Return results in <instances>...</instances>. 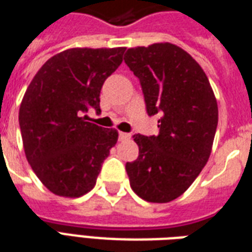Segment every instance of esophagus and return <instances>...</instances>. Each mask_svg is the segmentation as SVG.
Here are the masks:
<instances>
[{
    "instance_id": "1",
    "label": "esophagus",
    "mask_w": 252,
    "mask_h": 252,
    "mask_svg": "<svg viewBox=\"0 0 252 252\" xmlns=\"http://www.w3.org/2000/svg\"><path fill=\"white\" fill-rule=\"evenodd\" d=\"M119 137H120V140H126V139L131 137V135H129V133H126V132H120V133H119Z\"/></svg>"
}]
</instances>
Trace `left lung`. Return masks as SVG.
I'll use <instances>...</instances> for the list:
<instances>
[{"label":"left lung","mask_w":252,"mask_h":252,"mask_svg":"<svg viewBox=\"0 0 252 252\" xmlns=\"http://www.w3.org/2000/svg\"><path fill=\"white\" fill-rule=\"evenodd\" d=\"M124 62L139 78L148 116L159 115L157 136L133 135L139 157L126 162L132 190L148 202L180 197L209 159L219 109L204 70L171 43L128 48Z\"/></svg>","instance_id":"8db88e82"}]
</instances>
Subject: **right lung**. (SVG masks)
I'll list each match as a JSON object with an SVG mask.
<instances>
[{
    "label": "right lung",
    "instance_id": "obj_1",
    "mask_svg": "<svg viewBox=\"0 0 252 252\" xmlns=\"http://www.w3.org/2000/svg\"><path fill=\"white\" fill-rule=\"evenodd\" d=\"M124 47L70 48L48 59L21 101L19 123L25 157L47 189L81 197L93 189L119 133L89 123L99 110L105 79L123 62Z\"/></svg>",
    "mask_w": 252,
    "mask_h": 252
}]
</instances>
